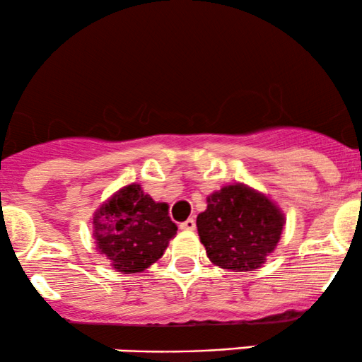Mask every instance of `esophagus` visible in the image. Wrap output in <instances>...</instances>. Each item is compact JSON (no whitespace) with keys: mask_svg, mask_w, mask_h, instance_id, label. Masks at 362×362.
Segmentation results:
<instances>
[{"mask_svg":"<svg viewBox=\"0 0 362 362\" xmlns=\"http://www.w3.org/2000/svg\"><path fill=\"white\" fill-rule=\"evenodd\" d=\"M194 228H195L194 218H189V219H187V221L180 223V230H184V231H192Z\"/></svg>","mask_w":362,"mask_h":362,"instance_id":"obj_1","label":"esophagus"}]
</instances>
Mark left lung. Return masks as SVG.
<instances>
[{
    "mask_svg": "<svg viewBox=\"0 0 362 362\" xmlns=\"http://www.w3.org/2000/svg\"><path fill=\"white\" fill-rule=\"evenodd\" d=\"M284 216L264 194L243 184L226 185L207 197L197 231L213 264L236 272L260 267L279 242Z\"/></svg>",
    "mask_w": 362,
    "mask_h": 362,
    "instance_id": "obj_1",
    "label": "left lung"
}]
</instances>
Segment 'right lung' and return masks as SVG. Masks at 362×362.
<instances>
[{
    "label": "right lung",
    "mask_w": 362,
    "mask_h": 362,
    "mask_svg": "<svg viewBox=\"0 0 362 362\" xmlns=\"http://www.w3.org/2000/svg\"><path fill=\"white\" fill-rule=\"evenodd\" d=\"M98 252L122 274H138L163 255L177 235L168 206L132 184L115 192L93 216Z\"/></svg>",
    "instance_id": "1"
}]
</instances>
